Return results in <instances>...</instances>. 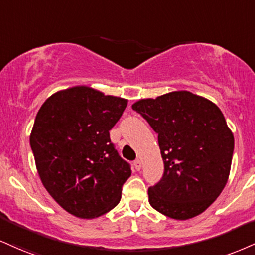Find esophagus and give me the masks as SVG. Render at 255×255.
Wrapping results in <instances>:
<instances>
[{"instance_id":"1","label":"esophagus","mask_w":255,"mask_h":255,"mask_svg":"<svg viewBox=\"0 0 255 255\" xmlns=\"http://www.w3.org/2000/svg\"><path fill=\"white\" fill-rule=\"evenodd\" d=\"M134 166H135V168H136L137 171H140L141 170V166H142V162H141V160H139V159H137V160L134 161Z\"/></svg>"}]
</instances>
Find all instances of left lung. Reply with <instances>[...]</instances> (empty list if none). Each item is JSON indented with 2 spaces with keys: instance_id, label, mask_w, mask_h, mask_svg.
<instances>
[{
  "instance_id": "left-lung-1",
  "label": "left lung",
  "mask_w": 255,
  "mask_h": 255,
  "mask_svg": "<svg viewBox=\"0 0 255 255\" xmlns=\"http://www.w3.org/2000/svg\"><path fill=\"white\" fill-rule=\"evenodd\" d=\"M158 133L164 176L148 189V202L162 215L189 220L219 197L231 173L234 135L219 107L178 90L131 106Z\"/></svg>"
}]
</instances>
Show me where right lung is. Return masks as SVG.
Listing matches in <instances>:
<instances>
[{"mask_svg":"<svg viewBox=\"0 0 255 255\" xmlns=\"http://www.w3.org/2000/svg\"><path fill=\"white\" fill-rule=\"evenodd\" d=\"M128 100L87 87L51 95L36 114L29 141L42 185L79 219H95L119 204L129 164L110 141Z\"/></svg>","mask_w":255,"mask_h":255,"instance_id":"obj_1","label":"right lung"}]
</instances>
